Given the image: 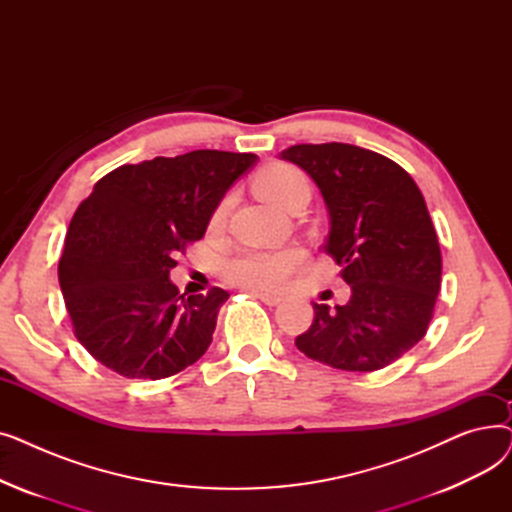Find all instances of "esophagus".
<instances>
[{"label": "esophagus", "instance_id": "34e87169", "mask_svg": "<svg viewBox=\"0 0 512 512\" xmlns=\"http://www.w3.org/2000/svg\"><path fill=\"white\" fill-rule=\"evenodd\" d=\"M251 294L253 297H257L259 301H263L265 305H270V307H276V305H280L284 299H282V294H274V292H263V290H251Z\"/></svg>", "mask_w": 512, "mask_h": 512}]
</instances>
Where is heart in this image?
<instances>
[{
    "mask_svg": "<svg viewBox=\"0 0 512 512\" xmlns=\"http://www.w3.org/2000/svg\"><path fill=\"white\" fill-rule=\"evenodd\" d=\"M309 188L301 170L288 164H272L255 178L257 195L270 205L284 209L286 203L299 191ZM228 201H222L213 213V224L222 222ZM305 253L299 247L284 249H245L222 263V274L228 282L249 290H270L282 286L297 267L303 263Z\"/></svg>",
    "mask_w": 512,
    "mask_h": 512,
    "instance_id": "heart-1",
    "label": "heart"
}]
</instances>
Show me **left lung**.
Segmentation results:
<instances>
[{
    "mask_svg": "<svg viewBox=\"0 0 512 512\" xmlns=\"http://www.w3.org/2000/svg\"><path fill=\"white\" fill-rule=\"evenodd\" d=\"M326 201V253L351 286L346 305L313 303V324L294 344L344 371L390 365L425 336L440 292L442 255L425 199L392 159L346 143L292 145Z\"/></svg>",
    "mask_w": 512,
    "mask_h": 512,
    "instance_id": "1",
    "label": "left lung"
}]
</instances>
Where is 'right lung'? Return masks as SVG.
Returning a JSON list of instances; mask_svg holds the SVG:
<instances>
[{
  "instance_id": "right-lung-1",
  "label": "right lung",
  "mask_w": 512,
  "mask_h": 512,
  "mask_svg": "<svg viewBox=\"0 0 512 512\" xmlns=\"http://www.w3.org/2000/svg\"><path fill=\"white\" fill-rule=\"evenodd\" d=\"M255 153L199 149L105 174L78 205L58 265L74 336L107 369L161 380L203 357L230 294H180L176 255L203 238Z\"/></svg>"
}]
</instances>
